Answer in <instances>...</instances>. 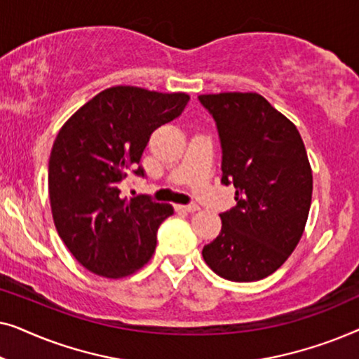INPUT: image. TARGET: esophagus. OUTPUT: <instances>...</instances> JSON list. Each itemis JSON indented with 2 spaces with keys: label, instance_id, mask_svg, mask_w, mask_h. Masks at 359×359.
<instances>
[{
  "label": "esophagus",
  "instance_id": "34e87169",
  "mask_svg": "<svg viewBox=\"0 0 359 359\" xmlns=\"http://www.w3.org/2000/svg\"><path fill=\"white\" fill-rule=\"evenodd\" d=\"M176 210H183V212H196L199 210L198 205H175Z\"/></svg>",
  "mask_w": 359,
  "mask_h": 359
}]
</instances>
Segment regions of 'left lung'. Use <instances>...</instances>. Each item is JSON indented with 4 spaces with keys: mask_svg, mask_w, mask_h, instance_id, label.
<instances>
[{
    "mask_svg": "<svg viewBox=\"0 0 359 359\" xmlns=\"http://www.w3.org/2000/svg\"><path fill=\"white\" fill-rule=\"evenodd\" d=\"M217 124L222 184L237 205L220 214L222 230L203 248L220 278L258 281L297 247L311 210L312 168L297 127L258 93L201 95Z\"/></svg>",
    "mask_w": 359,
    "mask_h": 359,
    "instance_id": "obj_1",
    "label": "left lung"
}]
</instances>
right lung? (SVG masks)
<instances>
[{"label":"right lung","mask_w":359,"mask_h":359,"mask_svg":"<svg viewBox=\"0 0 359 359\" xmlns=\"http://www.w3.org/2000/svg\"><path fill=\"white\" fill-rule=\"evenodd\" d=\"M188 101L186 93L112 86L62 126L48 158V198L58 235L88 271L119 279L150 262L173 208L147 196L127 201L121 184L129 170L144 176L139 163L151 132Z\"/></svg>","instance_id":"right-lung-1"}]
</instances>
